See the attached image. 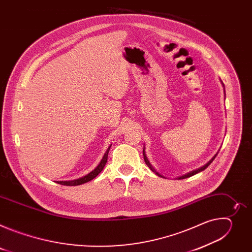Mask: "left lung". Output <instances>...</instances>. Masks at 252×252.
I'll return each instance as SVG.
<instances>
[{
    "label": "left lung",
    "instance_id": "obj_1",
    "mask_svg": "<svg viewBox=\"0 0 252 252\" xmlns=\"http://www.w3.org/2000/svg\"><path fill=\"white\" fill-rule=\"evenodd\" d=\"M220 83H221V85H222V87H223V92H224V95H225V89H224V85H223V83H222V81L220 80ZM224 98H225V96H224ZM220 152V151H219ZM219 152L214 155V157L207 162V163H205L204 165H202L201 167H199V168H197V169H194V170H192V171H189V172H188L187 174H185V175H182V176H179V177H176L177 179H184V178H188V177H190V176H192V175H194V174H196V173H198V172H200V171H202V170H204L212 161H213V159L217 158V156H218V154H219ZM142 154H143V158H145V162L147 163V165L151 168V170L152 171H154L157 175H158V176H160V177H164L163 175H161L158 171H157V169L152 165V163L150 162V160H149V158H148V157H147V155H146V148H145V146H143V151H142ZM165 178V177H164Z\"/></svg>",
    "mask_w": 252,
    "mask_h": 252
}]
</instances>
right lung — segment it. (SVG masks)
<instances>
[{
	"mask_svg": "<svg viewBox=\"0 0 252 252\" xmlns=\"http://www.w3.org/2000/svg\"><path fill=\"white\" fill-rule=\"evenodd\" d=\"M111 147H112V145L109 148H107L106 152L104 153V155H103L101 160L99 161V163L97 164V166H95V168L94 170H92L90 173H88L87 175L82 176L81 178L74 179V181H63V182H57V183L60 184V185H63V186L75 187V186H80V185H83V184H86V183L92 181V179H94L103 169V167H104V165H105V163L107 161V156H109V152H110Z\"/></svg>",
	"mask_w": 252,
	"mask_h": 252,
	"instance_id": "add662e5",
	"label": "right lung"
}]
</instances>
